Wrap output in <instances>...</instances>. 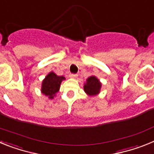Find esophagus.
<instances>
[{
    "mask_svg": "<svg viewBox=\"0 0 154 154\" xmlns=\"http://www.w3.org/2000/svg\"><path fill=\"white\" fill-rule=\"evenodd\" d=\"M77 76H78V75L73 74V73H71V74L69 75V77H70V78H76Z\"/></svg>",
    "mask_w": 154,
    "mask_h": 154,
    "instance_id": "esophagus-1",
    "label": "esophagus"
}]
</instances>
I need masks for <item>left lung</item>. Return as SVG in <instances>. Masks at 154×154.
Wrapping results in <instances>:
<instances>
[{"instance_id": "8db88e82", "label": "left lung", "mask_w": 154, "mask_h": 154, "mask_svg": "<svg viewBox=\"0 0 154 154\" xmlns=\"http://www.w3.org/2000/svg\"><path fill=\"white\" fill-rule=\"evenodd\" d=\"M101 88V83L95 76H90L87 79L86 84L84 85V90L89 96H95L98 94Z\"/></svg>"}]
</instances>
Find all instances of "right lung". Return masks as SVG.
I'll use <instances>...</instances> for the list:
<instances>
[{"mask_svg":"<svg viewBox=\"0 0 154 154\" xmlns=\"http://www.w3.org/2000/svg\"><path fill=\"white\" fill-rule=\"evenodd\" d=\"M65 79L64 76H58L51 72L48 75L42 82V93L48 96L49 99H53L54 96L58 92L60 88L61 82Z\"/></svg>","mask_w":154,"mask_h":154,"instance_id":"1","label":"right lung"}]
</instances>
